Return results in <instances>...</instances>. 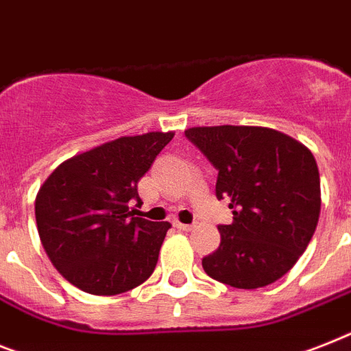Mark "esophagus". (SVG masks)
Listing matches in <instances>:
<instances>
[{
  "label": "esophagus",
  "instance_id": "obj_1",
  "mask_svg": "<svg viewBox=\"0 0 351 351\" xmlns=\"http://www.w3.org/2000/svg\"><path fill=\"white\" fill-rule=\"evenodd\" d=\"M175 227L178 230H184V232H189V230H193V225H191V223H182V221H175Z\"/></svg>",
  "mask_w": 351,
  "mask_h": 351
}]
</instances>
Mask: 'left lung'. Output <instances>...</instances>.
I'll return each instance as SVG.
<instances>
[{
	"label": "left lung",
	"instance_id": "obj_1",
	"mask_svg": "<svg viewBox=\"0 0 351 351\" xmlns=\"http://www.w3.org/2000/svg\"><path fill=\"white\" fill-rule=\"evenodd\" d=\"M185 136L218 169L216 198L229 200L232 223L218 225L220 247L202 267L234 289L283 278L317 227L321 182L312 151L261 126L189 128Z\"/></svg>",
	"mask_w": 351,
	"mask_h": 351
}]
</instances>
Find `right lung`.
Here are the masks:
<instances>
[{"label": "right lung", "mask_w": 351, "mask_h": 351, "mask_svg": "<svg viewBox=\"0 0 351 351\" xmlns=\"http://www.w3.org/2000/svg\"><path fill=\"white\" fill-rule=\"evenodd\" d=\"M175 136H121L53 169L36 196L37 232L62 278L82 292L115 295L153 274L169 221L136 216V184Z\"/></svg>", "instance_id": "obj_1"}]
</instances>
